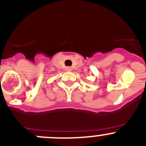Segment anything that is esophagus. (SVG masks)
<instances>
[{
	"label": "esophagus",
	"mask_w": 146,
	"mask_h": 146,
	"mask_svg": "<svg viewBox=\"0 0 146 146\" xmlns=\"http://www.w3.org/2000/svg\"><path fill=\"white\" fill-rule=\"evenodd\" d=\"M66 70L67 71H71V68L70 67H67Z\"/></svg>",
	"instance_id": "1"
}]
</instances>
